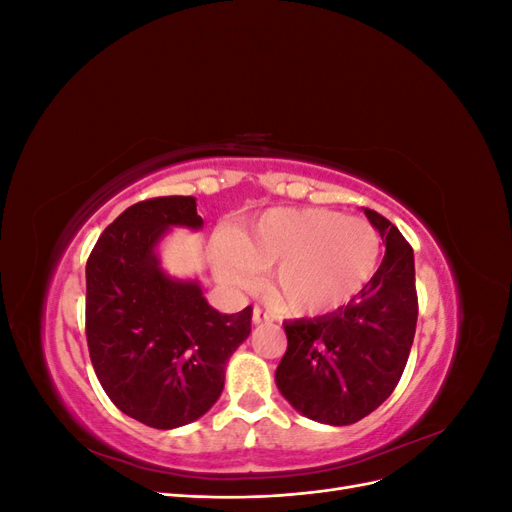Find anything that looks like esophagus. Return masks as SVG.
I'll return each instance as SVG.
<instances>
[{
	"instance_id": "esophagus-1",
	"label": "esophagus",
	"mask_w": 512,
	"mask_h": 512,
	"mask_svg": "<svg viewBox=\"0 0 512 512\" xmlns=\"http://www.w3.org/2000/svg\"><path fill=\"white\" fill-rule=\"evenodd\" d=\"M252 322H254V324H265V322H269V314H267V312H262L260 307H254V312H252Z\"/></svg>"
}]
</instances>
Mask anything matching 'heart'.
Returning <instances> with one entry per match:
<instances>
[{
	"label": "heart",
	"mask_w": 512,
	"mask_h": 512,
	"mask_svg": "<svg viewBox=\"0 0 512 512\" xmlns=\"http://www.w3.org/2000/svg\"><path fill=\"white\" fill-rule=\"evenodd\" d=\"M382 256L378 230L329 209L277 207L235 230L211 256L218 280L247 290L271 271L269 288L294 316H329L361 297Z\"/></svg>",
	"instance_id": "obj_1"
}]
</instances>
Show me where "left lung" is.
Returning <instances> with one entry per match:
<instances>
[{"mask_svg":"<svg viewBox=\"0 0 512 512\" xmlns=\"http://www.w3.org/2000/svg\"><path fill=\"white\" fill-rule=\"evenodd\" d=\"M386 245L359 299L329 316L284 322L288 348L275 384L312 421L342 427L382 406L404 374L416 331L414 252L380 213L363 209Z\"/></svg>","mask_w":512,"mask_h":512,"instance_id":"left-lung-1","label":"left lung"}]
</instances>
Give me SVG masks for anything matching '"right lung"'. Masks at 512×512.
Instances as JSON below:
<instances>
[{
    "mask_svg": "<svg viewBox=\"0 0 512 512\" xmlns=\"http://www.w3.org/2000/svg\"><path fill=\"white\" fill-rule=\"evenodd\" d=\"M173 228H203L194 196L136 203L108 226L87 260L85 327L96 376L138 423L177 429L220 399L226 365L252 331V307L213 309L198 280L162 269Z\"/></svg>",
    "mask_w": 512,
    "mask_h": 512,
    "instance_id": "obj_1",
    "label": "right lung"
}]
</instances>
